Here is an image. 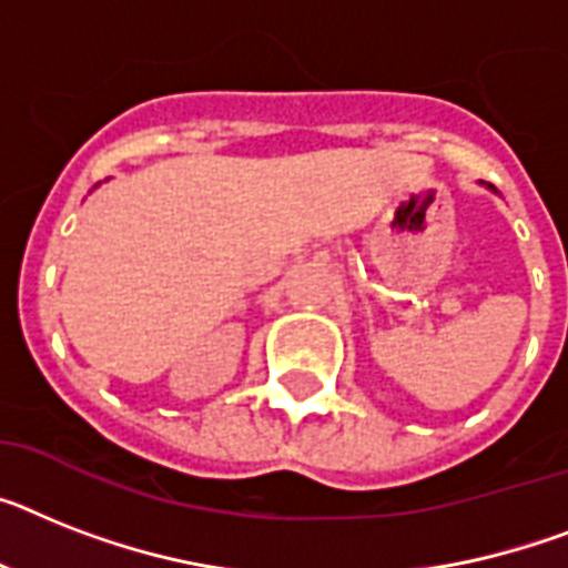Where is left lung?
Instances as JSON below:
<instances>
[{
	"instance_id": "left-lung-1",
	"label": "left lung",
	"mask_w": 568,
	"mask_h": 568,
	"mask_svg": "<svg viewBox=\"0 0 568 568\" xmlns=\"http://www.w3.org/2000/svg\"><path fill=\"white\" fill-rule=\"evenodd\" d=\"M488 187H490V184H488ZM490 190H494V187H490Z\"/></svg>"
}]
</instances>
